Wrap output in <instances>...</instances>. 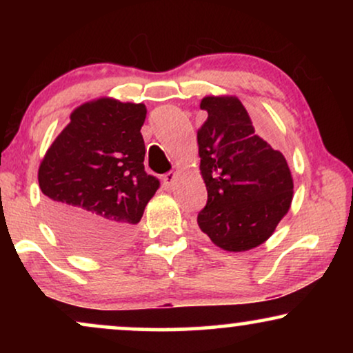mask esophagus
Wrapping results in <instances>:
<instances>
[{
	"label": "esophagus",
	"mask_w": 353,
	"mask_h": 353,
	"mask_svg": "<svg viewBox=\"0 0 353 353\" xmlns=\"http://www.w3.org/2000/svg\"><path fill=\"white\" fill-rule=\"evenodd\" d=\"M162 180H163V186H165L167 190H172L173 185H175V180H176L175 172H168V173H165Z\"/></svg>",
	"instance_id": "obj_1"
}]
</instances>
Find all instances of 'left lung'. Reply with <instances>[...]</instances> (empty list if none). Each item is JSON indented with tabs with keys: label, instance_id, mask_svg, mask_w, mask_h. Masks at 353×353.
<instances>
[{
	"label": "left lung",
	"instance_id": "obj_1",
	"mask_svg": "<svg viewBox=\"0 0 353 353\" xmlns=\"http://www.w3.org/2000/svg\"><path fill=\"white\" fill-rule=\"evenodd\" d=\"M201 109L209 115L197 132L207 204L197 225L230 252L257 248L288 214L291 170L283 154L255 134L238 98L207 96Z\"/></svg>",
	"mask_w": 353,
	"mask_h": 353
}]
</instances>
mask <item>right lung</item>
<instances>
[{
    "mask_svg": "<svg viewBox=\"0 0 353 353\" xmlns=\"http://www.w3.org/2000/svg\"><path fill=\"white\" fill-rule=\"evenodd\" d=\"M146 105L103 98L70 115L38 170L46 214L77 249H122L161 181L144 170Z\"/></svg>",
    "mask_w": 353,
    "mask_h": 353,
    "instance_id": "right-lung-1",
    "label": "right lung"
}]
</instances>
